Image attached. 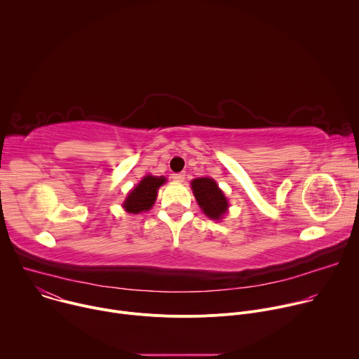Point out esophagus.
Instances as JSON below:
<instances>
[{"instance_id": "obj_1", "label": "esophagus", "mask_w": 359, "mask_h": 359, "mask_svg": "<svg viewBox=\"0 0 359 359\" xmlns=\"http://www.w3.org/2000/svg\"><path fill=\"white\" fill-rule=\"evenodd\" d=\"M172 179L175 182H183L184 180V173H173L172 175Z\"/></svg>"}]
</instances>
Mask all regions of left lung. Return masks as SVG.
Returning a JSON list of instances; mask_svg holds the SVG:
<instances>
[{"label":"left lung","mask_w":359,"mask_h":359,"mask_svg":"<svg viewBox=\"0 0 359 359\" xmlns=\"http://www.w3.org/2000/svg\"><path fill=\"white\" fill-rule=\"evenodd\" d=\"M191 190L203 213L212 220H220L229 209V201L219 184L210 177L191 180Z\"/></svg>","instance_id":"8db88e82"}]
</instances>
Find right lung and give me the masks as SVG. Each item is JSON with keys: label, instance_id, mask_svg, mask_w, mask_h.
I'll list each match as a JSON object with an SVG mask.
<instances>
[{"label": "right lung", "instance_id": "right-lung-1", "mask_svg": "<svg viewBox=\"0 0 359 359\" xmlns=\"http://www.w3.org/2000/svg\"><path fill=\"white\" fill-rule=\"evenodd\" d=\"M165 183L166 177L163 176H144L139 182V184L129 191L126 200L123 201V209L132 215H139L150 210L158 197L159 187Z\"/></svg>", "mask_w": 359, "mask_h": 359}]
</instances>
